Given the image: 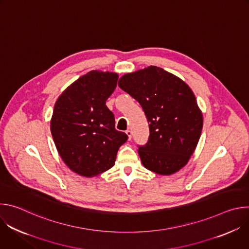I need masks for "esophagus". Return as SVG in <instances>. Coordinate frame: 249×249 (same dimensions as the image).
Returning a JSON list of instances; mask_svg holds the SVG:
<instances>
[{"instance_id":"34e87169","label":"esophagus","mask_w":249,"mask_h":249,"mask_svg":"<svg viewBox=\"0 0 249 249\" xmlns=\"http://www.w3.org/2000/svg\"><path fill=\"white\" fill-rule=\"evenodd\" d=\"M126 134H127V136H128V140L130 141L131 138H132V132H131L130 130H127V131H126Z\"/></svg>"}]
</instances>
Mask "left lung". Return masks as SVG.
Listing matches in <instances>:
<instances>
[{"label":"left lung","mask_w":249,"mask_h":249,"mask_svg":"<svg viewBox=\"0 0 249 249\" xmlns=\"http://www.w3.org/2000/svg\"><path fill=\"white\" fill-rule=\"evenodd\" d=\"M118 86L143 107L150 127L142 163L160 175H171L189 161L199 142L203 115L189 86L167 71L150 66L122 76Z\"/></svg>","instance_id":"obj_1"}]
</instances>
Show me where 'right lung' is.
<instances>
[{
  "label": "right lung",
  "instance_id": "1",
  "mask_svg": "<svg viewBox=\"0 0 249 249\" xmlns=\"http://www.w3.org/2000/svg\"><path fill=\"white\" fill-rule=\"evenodd\" d=\"M118 74L90 71L58 97L50 122L56 149L66 165L79 175L97 176L110 169L128 136L115 129L105 102Z\"/></svg>",
  "mask_w": 249,
  "mask_h": 249
}]
</instances>
